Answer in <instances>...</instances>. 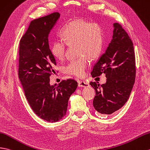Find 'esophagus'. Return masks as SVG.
<instances>
[{
	"instance_id": "obj_1",
	"label": "esophagus",
	"mask_w": 150,
	"mask_h": 150,
	"mask_svg": "<svg viewBox=\"0 0 150 150\" xmlns=\"http://www.w3.org/2000/svg\"><path fill=\"white\" fill-rule=\"evenodd\" d=\"M78 86L79 87H83V88H86V87L89 86V83L84 81H81L79 82Z\"/></svg>"
}]
</instances>
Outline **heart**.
<instances>
[{
	"label": "heart",
	"mask_w": 150,
	"mask_h": 150,
	"mask_svg": "<svg viewBox=\"0 0 150 150\" xmlns=\"http://www.w3.org/2000/svg\"><path fill=\"white\" fill-rule=\"evenodd\" d=\"M61 36L62 40H55L51 45L52 54L58 60H62L67 44H76L77 55L80 57L69 62L64 67V71L76 76H83L89 63V57L95 59L102 50L103 42L102 27L97 23L77 18L66 25Z\"/></svg>",
	"instance_id": "b5f03b06"
}]
</instances>
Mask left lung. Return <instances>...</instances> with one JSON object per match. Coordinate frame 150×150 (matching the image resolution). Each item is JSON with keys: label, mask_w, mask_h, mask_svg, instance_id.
Here are the masks:
<instances>
[{"label": "left lung", "mask_w": 150, "mask_h": 150, "mask_svg": "<svg viewBox=\"0 0 150 150\" xmlns=\"http://www.w3.org/2000/svg\"><path fill=\"white\" fill-rule=\"evenodd\" d=\"M113 26L112 39L91 71L93 77L102 74L107 77L102 85L90 82L96 91L94 108L101 114H112L126 103L135 79L133 43L120 24L114 23Z\"/></svg>", "instance_id": "left-lung-1"}]
</instances>
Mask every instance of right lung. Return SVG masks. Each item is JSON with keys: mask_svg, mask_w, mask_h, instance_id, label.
<instances>
[{"mask_svg": "<svg viewBox=\"0 0 150 150\" xmlns=\"http://www.w3.org/2000/svg\"><path fill=\"white\" fill-rule=\"evenodd\" d=\"M59 17L57 12L31 21L19 47L18 76L25 96L37 116L51 123L65 116L69 97L78 86L74 79L50 84L56 61L49 48L48 34Z\"/></svg>", "mask_w": 150, "mask_h": 150, "instance_id": "add662e5", "label": "right lung"}]
</instances>
